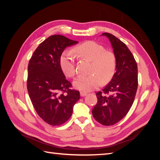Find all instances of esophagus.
I'll return each mask as SVG.
<instances>
[{
    "label": "esophagus",
    "instance_id": "esophagus-1",
    "mask_svg": "<svg viewBox=\"0 0 160 160\" xmlns=\"http://www.w3.org/2000/svg\"><path fill=\"white\" fill-rule=\"evenodd\" d=\"M87 94V93L86 92H83V91H81V92H80V96L81 97H84V96H85Z\"/></svg>",
    "mask_w": 160,
    "mask_h": 160
}]
</instances>
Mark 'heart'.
<instances>
[{"mask_svg":"<svg viewBox=\"0 0 160 160\" xmlns=\"http://www.w3.org/2000/svg\"><path fill=\"white\" fill-rule=\"evenodd\" d=\"M74 52L84 58L92 61L89 76H80L73 81L76 89L82 91H90L101 85L113 76L116 67V59L113 52L106 51L103 46L94 41H87L78 45ZM60 64L66 76L73 78L76 73L73 53L64 52L60 58Z\"/></svg>","mask_w":160,"mask_h":160,"instance_id":"heart-1","label":"heart"}]
</instances>
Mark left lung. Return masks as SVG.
<instances>
[{
	"mask_svg": "<svg viewBox=\"0 0 160 160\" xmlns=\"http://www.w3.org/2000/svg\"><path fill=\"white\" fill-rule=\"evenodd\" d=\"M109 40L116 59L115 73L102 91L96 93L98 103L92 110L93 118L104 126L118 123L132 106L136 95L138 65L125 44L109 33H103ZM110 92V96L104 94Z\"/></svg>",
	"mask_w": 160,
	"mask_h": 160,
	"instance_id": "left-lung-1",
	"label": "left lung"
}]
</instances>
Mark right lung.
<instances>
[{
    "mask_svg": "<svg viewBox=\"0 0 160 160\" xmlns=\"http://www.w3.org/2000/svg\"><path fill=\"white\" fill-rule=\"evenodd\" d=\"M77 43L64 36H51L40 44L29 62V98L38 115L50 125L59 126L69 120L80 99V92L71 89L60 64L66 47Z\"/></svg>",
    "mask_w": 160,
    "mask_h": 160,
    "instance_id": "1",
    "label": "right lung"
}]
</instances>
